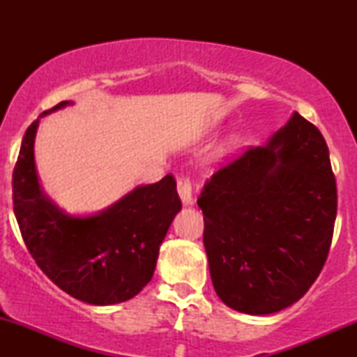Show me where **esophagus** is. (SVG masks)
<instances>
[{
    "label": "esophagus",
    "mask_w": 357,
    "mask_h": 357,
    "mask_svg": "<svg viewBox=\"0 0 357 357\" xmlns=\"http://www.w3.org/2000/svg\"><path fill=\"white\" fill-rule=\"evenodd\" d=\"M177 192H178V197L182 198L183 204H193L192 180H190L188 177H178L177 178Z\"/></svg>",
    "instance_id": "obj_1"
}]
</instances>
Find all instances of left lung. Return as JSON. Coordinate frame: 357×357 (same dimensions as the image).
<instances>
[{
	"instance_id": "left-lung-1",
	"label": "left lung",
	"mask_w": 357,
	"mask_h": 357,
	"mask_svg": "<svg viewBox=\"0 0 357 357\" xmlns=\"http://www.w3.org/2000/svg\"><path fill=\"white\" fill-rule=\"evenodd\" d=\"M336 204L328 146L297 112L266 146L216 170L198 206L219 299L248 315L299 301L328 257Z\"/></svg>"
}]
</instances>
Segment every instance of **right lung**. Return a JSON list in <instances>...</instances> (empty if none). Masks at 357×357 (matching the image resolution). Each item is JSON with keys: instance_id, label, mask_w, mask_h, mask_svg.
I'll use <instances>...</instances> for the list:
<instances>
[{"instance_id": "obj_1", "label": "right lung", "mask_w": 357, "mask_h": 357, "mask_svg": "<svg viewBox=\"0 0 357 357\" xmlns=\"http://www.w3.org/2000/svg\"><path fill=\"white\" fill-rule=\"evenodd\" d=\"M70 104L63 100L40 116ZM37 126L38 119L24 135L13 172L14 214L29 253L75 299L94 305L131 299L153 278L160 243L182 208L174 175L135 188L94 216H68L38 185Z\"/></svg>"}]
</instances>
